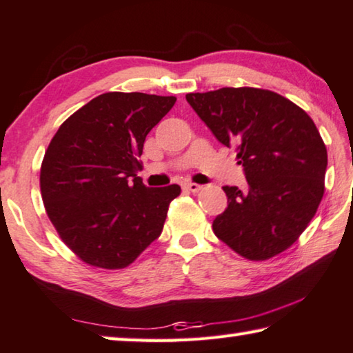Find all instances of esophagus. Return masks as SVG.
<instances>
[{
	"instance_id": "1",
	"label": "esophagus",
	"mask_w": 353,
	"mask_h": 353,
	"mask_svg": "<svg viewBox=\"0 0 353 353\" xmlns=\"http://www.w3.org/2000/svg\"><path fill=\"white\" fill-rule=\"evenodd\" d=\"M183 188L191 191V193H198V191L202 190L201 185H199V183H194V182H187V183L183 185Z\"/></svg>"
}]
</instances>
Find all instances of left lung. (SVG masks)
Listing matches in <instances>:
<instances>
[{"label": "left lung", "instance_id": "left-lung-1", "mask_svg": "<svg viewBox=\"0 0 353 353\" xmlns=\"http://www.w3.org/2000/svg\"><path fill=\"white\" fill-rule=\"evenodd\" d=\"M188 104L219 143L236 148L248 188L223 187L229 205L213 232L252 261L297 241L324 196L327 148L305 110L271 90L224 87L188 93Z\"/></svg>", "mask_w": 353, "mask_h": 353}]
</instances>
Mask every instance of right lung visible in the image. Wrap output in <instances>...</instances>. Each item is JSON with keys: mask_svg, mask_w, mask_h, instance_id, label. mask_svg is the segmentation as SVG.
<instances>
[{"mask_svg": "<svg viewBox=\"0 0 353 353\" xmlns=\"http://www.w3.org/2000/svg\"><path fill=\"white\" fill-rule=\"evenodd\" d=\"M174 103L103 93L52 137L40 168L41 199L61 240L87 265L123 270L162 234L181 187L148 188L137 172L146 135Z\"/></svg>", "mask_w": 353, "mask_h": 353, "instance_id": "add662e5", "label": "right lung"}]
</instances>
